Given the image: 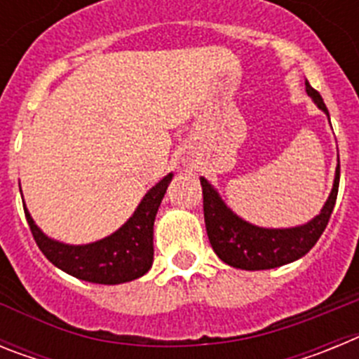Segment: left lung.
<instances>
[{"instance_id":"obj_1","label":"left lung","mask_w":359,"mask_h":359,"mask_svg":"<svg viewBox=\"0 0 359 359\" xmlns=\"http://www.w3.org/2000/svg\"><path fill=\"white\" fill-rule=\"evenodd\" d=\"M306 91L318 109H322L329 118V111L323 104V98L306 81ZM203 187V210L205 224L215 255L231 268L257 271V269H273L278 266L290 264L306 255L329 223V217L334 208L338 185H340V158L336 165L334 183L327 201L323 203L318 215L304 224L290 228H262L244 221L228 207L219 196L215 187L207 177H199Z\"/></svg>"}]
</instances>
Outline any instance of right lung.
<instances>
[{
    "label": "right lung",
    "instance_id": "1",
    "mask_svg": "<svg viewBox=\"0 0 359 359\" xmlns=\"http://www.w3.org/2000/svg\"><path fill=\"white\" fill-rule=\"evenodd\" d=\"M172 176L169 172L149 189L131 217L118 230L93 243L68 244L52 239L37 226L23 203L25 215L37 246L53 266L72 277L93 284H123L144 277L151 269L154 259V219Z\"/></svg>",
    "mask_w": 359,
    "mask_h": 359
}]
</instances>
